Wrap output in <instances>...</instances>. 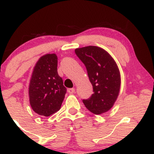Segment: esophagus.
I'll return each instance as SVG.
<instances>
[{
	"label": "esophagus",
	"mask_w": 154,
	"mask_h": 154,
	"mask_svg": "<svg viewBox=\"0 0 154 154\" xmlns=\"http://www.w3.org/2000/svg\"><path fill=\"white\" fill-rule=\"evenodd\" d=\"M67 92H68L69 93H70V94H72V93H74L75 92V88H69V89L67 90Z\"/></svg>",
	"instance_id": "esophagus-1"
}]
</instances>
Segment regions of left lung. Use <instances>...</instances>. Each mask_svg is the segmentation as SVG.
Wrapping results in <instances>:
<instances>
[{
    "label": "left lung",
    "mask_w": 154,
    "mask_h": 154,
    "mask_svg": "<svg viewBox=\"0 0 154 154\" xmlns=\"http://www.w3.org/2000/svg\"><path fill=\"white\" fill-rule=\"evenodd\" d=\"M75 54L87 69L93 93L83 103L91 112L101 114L110 110L117 99L121 77L117 64L111 55L97 46L75 49Z\"/></svg>",
    "instance_id": "1"
}]
</instances>
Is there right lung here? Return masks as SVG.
<instances>
[{
  "instance_id": "add662e5",
  "label": "right lung",
  "mask_w": 154,
  "mask_h": 154,
  "mask_svg": "<svg viewBox=\"0 0 154 154\" xmlns=\"http://www.w3.org/2000/svg\"><path fill=\"white\" fill-rule=\"evenodd\" d=\"M57 65V56L48 54L41 56L33 69L29 85V103L40 116H49L59 111L66 93Z\"/></svg>"
}]
</instances>
